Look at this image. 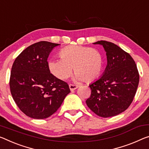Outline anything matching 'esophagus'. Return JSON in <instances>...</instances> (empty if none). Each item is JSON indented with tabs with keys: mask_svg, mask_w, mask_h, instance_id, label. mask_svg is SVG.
Segmentation results:
<instances>
[{
	"mask_svg": "<svg viewBox=\"0 0 149 149\" xmlns=\"http://www.w3.org/2000/svg\"><path fill=\"white\" fill-rule=\"evenodd\" d=\"M69 87H70V89L71 91L75 90V89H76L77 87H78V86H75V85H72V84H70Z\"/></svg>",
	"mask_w": 149,
	"mask_h": 149,
	"instance_id": "esophagus-1",
	"label": "esophagus"
}]
</instances>
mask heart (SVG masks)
Segmentation results:
<instances>
[{
	"mask_svg": "<svg viewBox=\"0 0 149 149\" xmlns=\"http://www.w3.org/2000/svg\"><path fill=\"white\" fill-rule=\"evenodd\" d=\"M60 59L48 62L51 74L60 80H65L74 71V79L77 81H92L97 78L102 70L103 58L95 48L81 46H70L60 52Z\"/></svg>",
	"mask_w": 149,
	"mask_h": 149,
	"instance_id": "obj_1",
	"label": "heart"
}]
</instances>
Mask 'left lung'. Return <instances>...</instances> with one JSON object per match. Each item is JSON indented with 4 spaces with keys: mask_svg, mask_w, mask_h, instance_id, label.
Wrapping results in <instances>:
<instances>
[{
    "mask_svg": "<svg viewBox=\"0 0 149 149\" xmlns=\"http://www.w3.org/2000/svg\"><path fill=\"white\" fill-rule=\"evenodd\" d=\"M93 44L103 46L107 64L102 75L89 86L91 93L86 104L98 116H115L133 100L139 82L137 68L131 56L115 44L101 40Z\"/></svg>",
    "mask_w": 149,
    "mask_h": 149,
    "instance_id": "obj_1",
    "label": "left lung"
}]
</instances>
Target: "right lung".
<instances>
[{
	"instance_id": "1",
	"label": "right lung",
	"mask_w": 149,
	"mask_h": 149,
	"mask_svg": "<svg viewBox=\"0 0 149 149\" xmlns=\"http://www.w3.org/2000/svg\"><path fill=\"white\" fill-rule=\"evenodd\" d=\"M60 44L41 41L28 46L15 59L10 88L20 109L33 119L54 114L70 92L67 83L50 74L47 62L49 53Z\"/></svg>"
}]
</instances>
